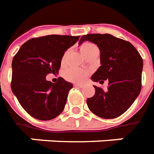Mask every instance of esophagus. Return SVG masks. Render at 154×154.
Returning a JSON list of instances; mask_svg holds the SVG:
<instances>
[{
  "label": "esophagus",
  "mask_w": 154,
  "mask_h": 154,
  "mask_svg": "<svg viewBox=\"0 0 154 154\" xmlns=\"http://www.w3.org/2000/svg\"><path fill=\"white\" fill-rule=\"evenodd\" d=\"M75 86L78 87V88H83L85 85H82V84H75Z\"/></svg>",
  "instance_id": "esophagus-1"
}]
</instances>
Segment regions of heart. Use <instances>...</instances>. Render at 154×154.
Here are the masks:
<instances>
[{
    "mask_svg": "<svg viewBox=\"0 0 154 154\" xmlns=\"http://www.w3.org/2000/svg\"><path fill=\"white\" fill-rule=\"evenodd\" d=\"M80 49H81V52L83 54V56H85L86 55L87 53H90L91 51L94 50V49H97V48L94 44L89 43V42H86V43H84L83 45H82ZM67 53L68 52H65V54L63 55L62 59H61V64L65 63L66 57H67ZM85 76H86L85 72H83L82 70L77 69H71L68 70L67 72H65L66 78L70 80V81H72V82H82L85 79Z\"/></svg>",
    "mask_w": 154,
    "mask_h": 154,
    "instance_id": "heart-1",
    "label": "heart"
}]
</instances>
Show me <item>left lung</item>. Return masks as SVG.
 <instances>
[{"mask_svg": "<svg viewBox=\"0 0 154 154\" xmlns=\"http://www.w3.org/2000/svg\"><path fill=\"white\" fill-rule=\"evenodd\" d=\"M84 42L97 45L101 52V66L91 80L100 84L109 81L107 90L94 85L95 94L87 99L88 107L100 117L116 118L133 105L141 92L142 58L131 43L111 34L84 35L78 45Z\"/></svg>", "mask_w": 154, "mask_h": 154, "instance_id": "left-lung-1", "label": "left lung"}]
</instances>
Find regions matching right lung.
<instances>
[{
	"instance_id": "add662e5",
	"label": "right lung",
	"mask_w": 154,
	"mask_h": 154,
	"mask_svg": "<svg viewBox=\"0 0 154 154\" xmlns=\"http://www.w3.org/2000/svg\"><path fill=\"white\" fill-rule=\"evenodd\" d=\"M80 36L48 35L23 44L12 61L11 89L23 109L32 117L48 121L65 109L72 84L62 77L57 83L46 80L60 69L63 55Z\"/></svg>"
}]
</instances>
